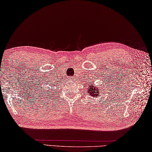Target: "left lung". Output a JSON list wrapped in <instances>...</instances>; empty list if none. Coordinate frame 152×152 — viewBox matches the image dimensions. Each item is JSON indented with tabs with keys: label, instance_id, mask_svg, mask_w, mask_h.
<instances>
[{
	"label": "left lung",
	"instance_id": "1",
	"mask_svg": "<svg viewBox=\"0 0 152 152\" xmlns=\"http://www.w3.org/2000/svg\"><path fill=\"white\" fill-rule=\"evenodd\" d=\"M88 94H91V95H92L93 96H99V89H97V88H96V86L94 85V84H92L91 86L88 85Z\"/></svg>",
	"mask_w": 152,
	"mask_h": 152
}]
</instances>
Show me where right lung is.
Wrapping results in <instances>:
<instances>
[{
	"instance_id": "add662e5",
	"label": "right lung",
	"mask_w": 152,
	"mask_h": 152,
	"mask_svg": "<svg viewBox=\"0 0 152 152\" xmlns=\"http://www.w3.org/2000/svg\"><path fill=\"white\" fill-rule=\"evenodd\" d=\"M50 93H51V92H50Z\"/></svg>"
}]
</instances>
